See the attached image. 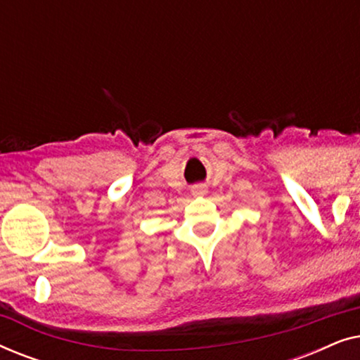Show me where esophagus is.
Wrapping results in <instances>:
<instances>
[{
  "instance_id": "34e87169",
  "label": "esophagus",
  "mask_w": 360,
  "mask_h": 360,
  "mask_svg": "<svg viewBox=\"0 0 360 360\" xmlns=\"http://www.w3.org/2000/svg\"><path fill=\"white\" fill-rule=\"evenodd\" d=\"M193 195H205L206 193V188L203 185H196V186H193Z\"/></svg>"
}]
</instances>
